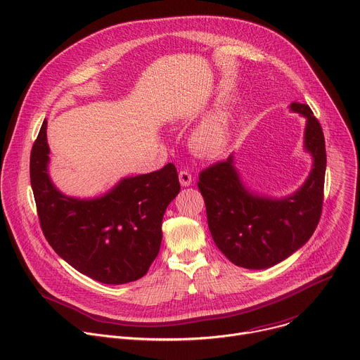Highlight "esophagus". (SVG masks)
<instances>
[{
	"instance_id": "1",
	"label": "esophagus",
	"mask_w": 360,
	"mask_h": 360,
	"mask_svg": "<svg viewBox=\"0 0 360 360\" xmlns=\"http://www.w3.org/2000/svg\"><path fill=\"white\" fill-rule=\"evenodd\" d=\"M179 182L182 186H189L192 184V175L189 174V171H181L179 172Z\"/></svg>"
}]
</instances>
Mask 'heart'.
I'll use <instances>...</instances> for the list:
<instances>
[{"label":"heart","mask_w":360,"mask_h":360,"mask_svg":"<svg viewBox=\"0 0 360 360\" xmlns=\"http://www.w3.org/2000/svg\"><path fill=\"white\" fill-rule=\"evenodd\" d=\"M231 139V121L225 114H214L202 121L191 136V145L199 155L221 153Z\"/></svg>","instance_id":"b5f03b06"}]
</instances>
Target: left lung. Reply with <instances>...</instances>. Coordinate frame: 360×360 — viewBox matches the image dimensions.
<instances>
[{"mask_svg": "<svg viewBox=\"0 0 360 360\" xmlns=\"http://www.w3.org/2000/svg\"><path fill=\"white\" fill-rule=\"evenodd\" d=\"M289 108L306 118L303 146L314 160L309 176L292 195L278 199L249 191L232 155L199 174L198 188L214 242L232 264L246 269H265L285 261L309 240L321 219L326 171L323 131L306 104L292 102Z\"/></svg>", "mask_w": 360, "mask_h": 360, "instance_id": "1", "label": "left lung"}]
</instances>
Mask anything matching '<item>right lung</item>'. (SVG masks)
<instances>
[{
    "instance_id": "1",
    "label": "right lung",
    "mask_w": 360,
    "mask_h": 360,
    "mask_svg": "<svg viewBox=\"0 0 360 360\" xmlns=\"http://www.w3.org/2000/svg\"><path fill=\"white\" fill-rule=\"evenodd\" d=\"M46 120L32 145L30 178L48 243L78 272L107 285L142 278L161 248L162 218L181 191L174 164L122 178L102 196L60 192L48 174Z\"/></svg>"
}]
</instances>
